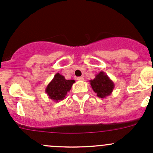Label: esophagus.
<instances>
[{
    "label": "esophagus",
    "instance_id": "34e87169",
    "mask_svg": "<svg viewBox=\"0 0 153 153\" xmlns=\"http://www.w3.org/2000/svg\"><path fill=\"white\" fill-rule=\"evenodd\" d=\"M77 80H78V81H84V77H78V78H77Z\"/></svg>",
    "mask_w": 153,
    "mask_h": 153
}]
</instances>
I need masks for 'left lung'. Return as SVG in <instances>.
<instances>
[{"label":"left lung","mask_w":153,"mask_h":153,"mask_svg":"<svg viewBox=\"0 0 153 153\" xmlns=\"http://www.w3.org/2000/svg\"><path fill=\"white\" fill-rule=\"evenodd\" d=\"M90 85L98 98H104L112 94L115 84L104 72L101 71L93 80L89 81Z\"/></svg>","instance_id":"obj_1"}]
</instances>
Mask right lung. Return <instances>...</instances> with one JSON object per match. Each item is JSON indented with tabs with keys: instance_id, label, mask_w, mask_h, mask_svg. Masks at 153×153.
Listing matches in <instances>:
<instances>
[{
	"instance_id": "add662e5",
	"label": "right lung",
	"mask_w": 153,
	"mask_h": 153,
	"mask_svg": "<svg viewBox=\"0 0 153 153\" xmlns=\"http://www.w3.org/2000/svg\"><path fill=\"white\" fill-rule=\"evenodd\" d=\"M75 82L74 80H67L62 75L56 73L46 87L45 92L51 100L58 102L65 98Z\"/></svg>"
}]
</instances>
